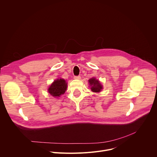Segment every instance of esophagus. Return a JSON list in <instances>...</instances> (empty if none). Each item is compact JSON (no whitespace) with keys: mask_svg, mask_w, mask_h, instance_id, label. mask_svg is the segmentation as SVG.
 I'll return each instance as SVG.
<instances>
[{"mask_svg":"<svg viewBox=\"0 0 157 157\" xmlns=\"http://www.w3.org/2000/svg\"><path fill=\"white\" fill-rule=\"evenodd\" d=\"M74 78L76 79V80H80V79L81 78V77L79 76V75H78V76H75V77H74Z\"/></svg>","mask_w":157,"mask_h":157,"instance_id":"1","label":"esophagus"}]
</instances>
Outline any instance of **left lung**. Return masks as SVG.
Wrapping results in <instances>:
<instances>
[{
	"instance_id": "8db88e82",
	"label": "left lung",
	"mask_w": 157,
	"mask_h": 157,
	"mask_svg": "<svg viewBox=\"0 0 157 157\" xmlns=\"http://www.w3.org/2000/svg\"><path fill=\"white\" fill-rule=\"evenodd\" d=\"M89 83L91 86V90L93 92L99 93L102 89V86L98 80H96V78H91L89 80Z\"/></svg>"
}]
</instances>
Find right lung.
Segmentation results:
<instances>
[{
	"mask_svg": "<svg viewBox=\"0 0 157 157\" xmlns=\"http://www.w3.org/2000/svg\"><path fill=\"white\" fill-rule=\"evenodd\" d=\"M67 86V83L64 79L58 78L52 83L48 89V91L53 97L58 98L66 92Z\"/></svg>",
	"mask_w": 157,
	"mask_h": 157,
	"instance_id": "1",
	"label": "right lung"
}]
</instances>
